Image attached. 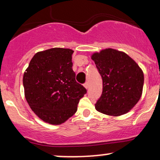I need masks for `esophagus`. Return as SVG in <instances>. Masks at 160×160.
Here are the masks:
<instances>
[{
	"label": "esophagus",
	"mask_w": 160,
	"mask_h": 160,
	"mask_svg": "<svg viewBox=\"0 0 160 160\" xmlns=\"http://www.w3.org/2000/svg\"><path fill=\"white\" fill-rule=\"evenodd\" d=\"M84 87H85L86 89H88V88H89V83H88V82H86L84 83Z\"/></svg>",
	"instance_id": "1"
}]
</instances>
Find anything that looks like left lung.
<instances>
[{
	"label": "left lung",
	"instance_id": "left-lung-1",
	"mask_svg": "<svg viewBox=\"0 0 160 160\" xmlns=\"http://www.w3.org/2000/svg\"><path fill=\"white\" fill-rule=\"evenodd\" d=\"M103 81V90L95 104L96 110L113 117L128 113L142 94L144 73L123 52L105 49L92 56Z\"/></svg>",
	"mask_w": 160,
	"mask_h": 160
}]
</instances>
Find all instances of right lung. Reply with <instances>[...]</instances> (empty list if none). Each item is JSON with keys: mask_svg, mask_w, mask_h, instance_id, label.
<instances>
[{"mask_svg": "<svg viewBox=\"0 0 160 160\" xmlns=\"http://www.w3.org/2000/svg\"><path fill=\"white\" fill-rule=\"evenodd\" d=\"M70 49L52 48L37 52L23 75L27 102L46 122L59 125L72 117L86 89L75 80Z\"/></svg>", "mask_w": 160, "mask_h": 160, "instance_id": "right-lung-1", "label": "right lung"}]
</instances>
